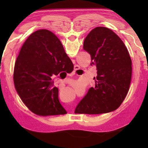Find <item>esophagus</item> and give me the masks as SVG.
Returning a JSON list of instances; mask_svg holds the SVG:
<instances>
[{
    "label": "esophagus",
    "mask_w": 148,
    "mask_h": 148,
    "mask_svg": "<svg viewBox=\"0 0 148 148\" xmlns=\"http://www.w3.org/2000/svg\"><path fill=\"white\" fill-rule=\"evenodd\" d=\"M79 69H80V67H79V65H75L74 67V71H73V72H72V76H73V75L76 74L77 73V71L79 70Z\"/></svg>",
    "instance_id": "obj_1"
}]
</instances>
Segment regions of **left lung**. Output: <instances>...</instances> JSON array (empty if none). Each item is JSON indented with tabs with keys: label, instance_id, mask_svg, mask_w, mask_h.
I'll list each match as a JSON object with an SVG mask.
<instances>
[{
	"label": "left lung",
	"instance_id": "left-lung-1",
	"mask_svg": "<svg viewBox=\"0 0 148 148\" xmlns=\"http://www.w3.org/2000/svg\"><path fill=\"white\" fill-rule=\"evenodd\" d=\"M83 49L95 65V87L90 88L75 113L98 114L118 109L126 97L132 77V60L127 48L116 34L106 27L93 29L84 40Z\"/></svg>",
	"mask_w": 148,
	"mask_h": 148
}]
</instances>
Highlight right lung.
<instances>
[{"mask_svg":"<svg viewBox=\"0 0 148 148\" xmlns=\"http://www.w3.org/2000/svg\"><path fill=\"white\" fill-rule=\"evenodd\" d=\"M73 68L58 37L48 30H37L24 42L16 60V90L27 108L37 115L65 114L67 111L59 102L58 89L52 77L65 70L70 73Z\"/></svg>","mask_w":148,"mask_h":148,"instance_id":"right-lung-1","label":"right lung"}]
</instances>
